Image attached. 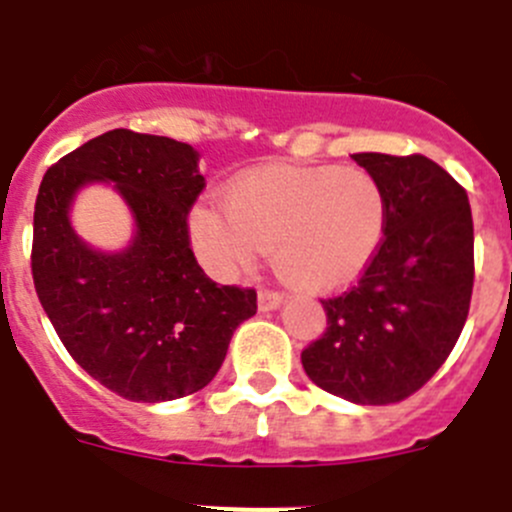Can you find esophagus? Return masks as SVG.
Segmentation results:
<instances>
[{
  "label": "esophagus",
  "instance_id": "obj_1",
  "mask_svg": "<svg viewBox=\"0 0 512 512\" xmlns=\"http://www.w3.org/2000/svg\"><path fill=\"white\" fill-rule=\"evenodd\" d=\"M282 295L279 292H269V289H261L259 292V310L261 312H269V310H277L282 305Z\"/></svg>",
  "mask_w": 512,
  "mask_h": 512
}]
</instances>
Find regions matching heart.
Returning <instances> with one entry per match:
<instances>
[{"label":"heart","instance_id":"1","mask_svg":"<svg viewBox=\"0 0 512 512\" xmlns=\"http://www.w3.org/2000/svg\"><path fill=\"white\" fill-rule=\"evenodd\" d=\"M387 228L382 184L356 166L266 164L238 174L225 205L200 202L189 235L220 279L241 277L271 248L302 292L348 287L372 264Z\"/></svg>","mask_w":512,"mask_h":512}]
</instances>
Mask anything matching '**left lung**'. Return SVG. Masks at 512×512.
I'll return each mask as SVG.
<instances>
[{"instance_id":"obj_1","label":"left lung","mask_w":512,"mask_h":512,"mask_svg":"<svg viewBox=\"0 0 512 512\" xmlns=\"http://www.w3.org/2000/svg\"><path fill=\"white\" fill-rule=\"evenodd\" d=\"M382 184L387 228L356 287L323 300L328 328L302 351L320 390L356 405L418 392L467 323L474 228L467 192L425 156L354 153Z\"/></svg>"}]
</instances>
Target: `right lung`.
Here are the masks:
<instances>
[{
  "label": "right lung",
  "instance_id": "1",
  "mask_svg": "<svg viewBox=\"0 0 512 512\" xmlns=\"http://www.w3.org/2000/svg\"><path fill=\"white\" fill-rule=\"evenodd\" d=\"M112 183L134 217L120 252L70 223L75 194ZM205 187L200 153L164 135L110 130L45 171L33 217V282L76 364L133 402L192 395L223 366L256 292L220 287L189 248L187 212Z\"/></svg>",
  "mask_w": 512,
  "mask_h": 512
}]
</instances>
